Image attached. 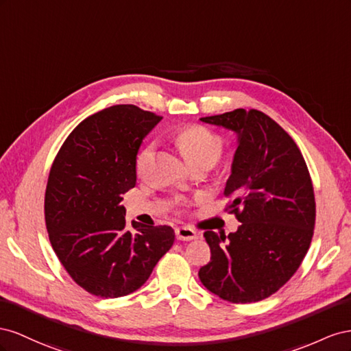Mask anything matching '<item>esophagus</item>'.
I'll return each mask as SVG.
<instances>
[{
	"mask_svg": "<svg viewBox=\"0 0 351 351\" xmlns=\"http://www.w3.org/2000/svg\"><path fill=\"white\" fill-rule=\"evenodd\" d=\"M175 234H176V238L181 239V241H193V239L197 238V232L193 228H188V226L178 228Z\"/></svg>",
	"mask_w": 351,
	"mask_h": 351,
	"instance_id": "1",
	"label": "esophagus"
}]
</instances>
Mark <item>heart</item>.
I'll use <instances>...</instances> for the list:
<instances>
[{
  "mask_svg": "<svg viewBox=\"0 0 351 351\" xmlns=\"http://www.w3.org/2000/svg\"><path fill=\"white\" fill-rule=\"evenodd\" d=\"M175 141L191 166L207 165L212 167L223 152V139L203 125H189L179 129L175 135ZM153 154L154 143H148L136 154L135 169L138 175L147 172Z\"/></svg>",
  "mask_w": 351,
  "mask_h": 351,
  "instance_id": "heart-1",
  "label": "heart"
}]
</instances>
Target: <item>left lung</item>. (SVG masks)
<instances>
[{
    "instance_id": "left-lung-1",
    "label": "left lung",
    "mask_w": 351,
    "mask_h": 351,
    "mask_svg": "<svg viewBox=\"0 0 351 351\" xmlns=\"http://www.w3.org/2000/svg\"><path fill=\"white\" fill-rule=\"evenodd\" d=\"M238 135L226 207L238 231H206L210 262L202 284L231 303H253L275 294L302 265L312 243L316 203L307 165L294 139L258 110L237 108L199 119Z\"/></svg>"
}]
</instances>
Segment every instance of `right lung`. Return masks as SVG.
<instances>
[{"label": "right lung", "mask_w": 351, "mask_h": 351, "mask_svg": "<svg viewBox=\"0 0 351 351\" xmlns=\"http://www.w3.org/2000/svg\"><path fill=\"white\" fill-rule=\"evenodd\" d=\"M160 120L132 104L104 108L73 129L49 170V243L70 278L93 295L136 291L173 245L170 226L132 222L128 229L122 206L136 184L138 149Z\"/></svg>", "instance_id": "obj_1"}]
</instances>
